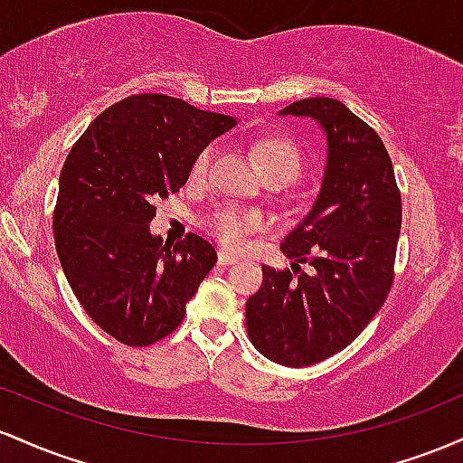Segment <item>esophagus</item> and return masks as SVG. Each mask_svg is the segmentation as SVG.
Here are the masks:
<instances>
[{
	"mask_svg": "<svg viewBox=\"0 0 463 463\" xmlns=\"http://www.w3.org/2000/svg\"><path fill=\"white\" fill-rule=\"evenodd\" d=\"M238 256H233L230 251H218V264H222V267H230V264H236L238 262Z\"/></svg>",
	"mask_w": 463,
	"mask_h": 463,
	"instance_id": "obj_1",
	"label": "esophagus"
}]
</instances>
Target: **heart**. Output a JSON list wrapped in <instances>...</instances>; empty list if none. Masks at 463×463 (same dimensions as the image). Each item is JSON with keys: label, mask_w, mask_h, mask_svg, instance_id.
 I'll use <instances>...</instances> for the list:
<instances>
[{"label": "heart", "mask_w": 463, "mask_h": 463, "mask_svg": "<svg viewBox=\"0 0 463 463\" xmlns=\"http://www.w3.org/2000/svg\"><path fill=\"white\" fill-rule=\"evenodd\" d=\"M216 148L207 146L199 153L194 162V173L203 175L210 165L212 157H214ZM256 159L262 168L264 175H284L288 181L298 179L301 168H304V157H301V150L295 146L293 142L287 137H269L256 144L253 148ZM207 230H210L218 241L230 249H242L247 245L249 236L262 230L267 225L264 216L256 210H245V207H218L216 212H212L205 221Z\"/></svg>", "instance_id": "obj_1"}]
</instances>
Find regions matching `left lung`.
<instances>
[{
  "mask_svg": "<svg viewBox=\"0 0 463 463\" xmlns=\"http://www.w3.org/2000/svg\"><path fill=\"white\" fill-rule=\"evenodd\" d=\"M278 116L310 118L326 135L319 194L284 238L293 271L262 267L247 335L269 361L306 367L341 352L376 317L393 282L402 203L378 133L335 98H304ZM299 263H308L301 272Z\"/></svg>",
  "mask_w": 463,
  "mask_h": 463,
  "instance_id": "1",
  "label": "left lung"
}]
</instances>
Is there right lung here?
Returning <instances> with one entry per match:
<instances>
[{"instance_id": "obj_1", "label": "right lung", "mask_w": 463, "mask_h": 463, "mask_svg": "<svg viewBox=\"0 0 463 463\" xmlns=\"http://www.w3.org/2000/svg\"><path fill=\"white\" fill-rule=\"evenodd\" d=\"M236 124L179 98L139 93L102 111L67 155L56 253L85 313L124 345L168 336L216 264L214 247L196 233L170 247L148 225L155 201L184 188L201 150Z\"/></svg>"}]
</instances>
